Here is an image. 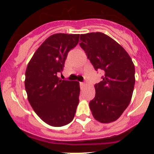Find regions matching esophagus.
Segmentation results:
<instances>
[{
    "label": "esophagus",
    "mask_w": 154,
    "mask_h": 154,
    "mask_svg": "<svg viewBox=\"0 0 154 154\" xmlns=\"http://www.w3.org/2000/svg\"><path fill=\"white\" fill-rule=\"evenodd\" d=\"M80 85H81V87H84V86H85V83H80Z\"/></svg>",
    "instance_id": "esophagus-1"
}]
</instances>
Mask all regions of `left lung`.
<instances>
[{
  "label": "left lung",
  "instance_id": "1",
  "mask_svg": "<svg viewBox=\"0 0 154 154\" xmlns=\"http://www.w3.org/2000/svg\"><path fill=\"white\" fill-rule=\"evenodd\" d=\"M79 43L102 81L94 85L95 97L89 103L94 119L103 123L115 121L129 105L135 78L134 66L125 49L104 33L81 34Z\"/></svg>",
  "mask_w": 154,
  "mask_h": 154
}]
</instances>
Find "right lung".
Returning <instances> with one entry per match:
<instances>
[{
	"label": "right lung",
	"instance_id": "obj_1",
	"mask_svg": "<svg viewBox=\"0 0 154 154\" xmlns=\"http://www.w3.org/2000/svg\"><path fill=\"white\" fill-rule=\"evenodd\" d=\"M79 35H50L38 48L26 67L24 84L29 102L36 114L54 127L70 123L79 102V82L58 78L69 52L79 43Z\"/></svg>",
	"mask_w": 154,
	"mask_h": 154
}]
</instances>
